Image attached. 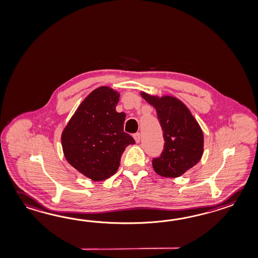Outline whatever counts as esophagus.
Here are the masks:
<instances>
[{
  "label": "esophagus",
  "mask_w": 258,
  "mask_h": 258,
  "mask_svg": "<svg viewBox=\"0 0 258 258\" xmlns=\"http://www.w3.org/2000/svg\"><path fill=\"white\" fill-rule=\"evenodd\" d=\"M133 138H134V140H135L136 143H140V141H141V133H140V132L135 133V134L133 135Z\"/></svg>",
  "instance_id": "34e87169"
}]
</instances>
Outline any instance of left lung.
<instances>
[{
  "mask_svg": "<svg viewBox=\"0 0 258 258\" xmlns=\"http://www.w3.org/2000/svg\"><path fill=\"white\" fill-rule=\"evenodd\" d=\"M141 95L156 110L165 141L160 156L153 159V167L162 177H179L195 166L203 155L204 134L200 126L177 98L156 97L145 92Z\"/></svg>",
  "mask_w": 258,
  "mask_h": 258,
  "instance_id": "left-lung-1",
  "label": "left lung"
}]
</instances>
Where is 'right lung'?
Masks as SVG:
<instances>
[{
    "label": "right lung",
    "instance_id": "obj_1",
    "mask_svg": "<svg viewBox=\"0 0 258 258\" xmlns=\"http://www.w3.org/2000/svg\"><path fill=\"white\" fill-rule=\"evenodd\" d=\"M119 93L99 87L80 103L62 133L63 155L71 166L94 181L113 176L134 139L124 132L126 115L115 111Z\"/></svg>",
    "mask_w": 258,
    "mask_h": 258
}]
</instances>
